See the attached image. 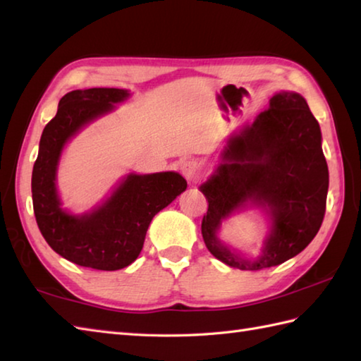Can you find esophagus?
Masks as SVG:
<instances>
[{
    "label": "esophagus",
    "instance_id": "esophagus-1",
    "mask_svg": "<svg viewBox=\"0 0 361 361\" xmlns=\"http://www.w3.org/2000/svg\"><path fill=\"white\" fill-rule=\"evenodd\" d=\"M180 171L183 174V178H185L188 182H196L197 179H200L201 168H200V164H197L196 160L188 159L185 161H182Z\"/></svg>",
    "mask_w": 361,
    "mask_h": 361
}]
</instances>
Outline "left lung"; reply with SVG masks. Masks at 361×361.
I'll use <instances>...</instances> for the list:
<instances>
[{"mask_svg":"<svg viewBox=\"0 0 361 361\" xmlns=\"http://www.w3.org/2000/svg\"><path fill=\"white\" fill-rule=\"evenodd\" d=\"M321 138L319 123L294 92L276 93L252 124L229 138L221 164L200 187L209 202L202 238L218 260L257 271L277 267L310 245L324 219L329 190ZM246 203L264 208L271 219V233L255 261L241 259L216 237L222 219Z\"/></svg>","mask_w":361,"mask_h":361,"instance_id":"1","label":"left lung"}]
</instances>
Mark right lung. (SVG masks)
Wrapping results in <instances>:
<instances>
[{
    "mask_svg": "<svg viewBox=\"0 0 361 361\" xmlns=\"http://www.w3.org/2000/svg\"><path fill=\"white\" fill-rule=\"evenodd\" d=\"M128 97L123 88L73 90L59 101L57 114L40 138L31 183L35 221L53 251L79 267L101 271L129 267L142 252L152 218L187 188V180L174 171L129 174L92 212L71 215L61 207L56 173L65 143Z\"/></svg>",
    "mask_w": 361,
    "mask_h": 361,
    "instance_id": "add662e5",
    "label": "right lung"
}]
</instances>
